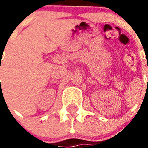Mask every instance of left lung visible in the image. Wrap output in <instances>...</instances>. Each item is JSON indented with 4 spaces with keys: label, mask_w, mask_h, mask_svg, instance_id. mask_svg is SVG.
<instances>
[{
    "label": "left lung",
    "mask_w": 148,
    "mask_h": 148,
    "mask_svg": "<svg viewBox=\"0 0 148 148\" xmlns=\"http://www.w3.org/2000/svg\"><path fill=\"white\" fill-rule=\"evenodd\" d=\"M147 84H148V82H147Z\"/></svg>",
    "instance_id": "left-lung-1"
}]
</instances>
